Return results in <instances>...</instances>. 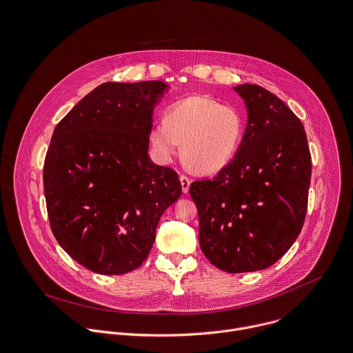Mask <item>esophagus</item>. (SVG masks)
<instances>
[{"instance_id": "1", "label": "esophagus", "mask_w": 353, "mask_h": 353, "mask_svg": "<svg viewBox=\"0 0 353 353\" xmlns=\"http://www.w3.org/2000/svg\"><path fill=\"white\" fill-rule=\"evenodd\" d=\"M180 181H181V190H183V192L187 194L188 190H190V184H191L190 179L183 174V176H180Z\"/></svg>"}]
</instances>
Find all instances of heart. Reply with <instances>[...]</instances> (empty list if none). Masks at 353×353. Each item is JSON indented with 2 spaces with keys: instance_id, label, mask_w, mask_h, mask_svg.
I'll return each mask as SVG.
<instances>
[{
  "instance_id": "1",
  "label": "heart",
  "mask_w": 353,
  "mask_h": 353,
  "mask_svg": "<svg viewBox=\"0 0 353 353\" xmlns=\"http://www.w3.org/2000/svg\"><path fill=\"white\" fill-rule=\"evenodd\" d=\"M245 121L241 112L207 94L177 100L168 108L165 120L155 121L148 138L155 155L170 162L179 152L203 174L223 170L237 155Z\"/></svg>"
}]
</instances>
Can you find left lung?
Here are the masks:
<instances>
[{
    "instance_id": "1",
    "label": "left lung",
    "mask_w": 353,
    "mask_h": 353,
    "mask_svg": "<svg viewBox=\"0 0 353 353\" xmlns=\"http://www.w3.org/2000/svg\"><path fill=\"white\" fill-rule=\"evenodd\" d=\"M247 125L234 159L212 180L194 181L199 245L216 268L260 271L275 264L303 228L312 176L306 131L270 90L243 83Z\"/></svg>"
}]
</instances>
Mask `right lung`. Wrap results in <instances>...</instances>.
<instances>
[{"instance_id": "right-lung-1", "label": "right lung", "mask_w": 353, "mask_h": 353, "mask_svg": "<svg viewBox=\"0 0 353 353\" xmlns=\"http://www.w3.org/2000/svg\"><path fill=\"white\" fill-rule=\"evenodd\" d=\"M168 89L161 81L102 83L54 128L43 169L50 226L92 272L142 265L162 214L181 195L177 173L148 155L152 114Z\"/></svg>"}]
</instances>
